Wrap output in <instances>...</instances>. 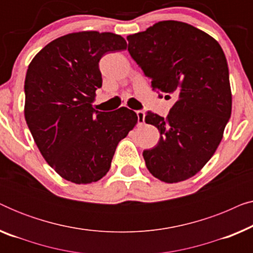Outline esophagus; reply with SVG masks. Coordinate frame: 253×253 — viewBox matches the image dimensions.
Wrapping results in <instances>:
<instances>
[{
  "label": "esophagus",
  "mask_w": 253,
  "mask_h": 253,
  "mask_svg": "<svg viewBox=\"0 0 253 253\" xmlns=\"http://www.w3.org/2000/svg\"><path fill=\"white\" fill-rule=\"evenodd\" d=\"M136 114L138 117V124H143L145 121V113L143 112V110H137Z\"/></svg>",
  "instance_id": "obj_1"
}]
</instances>
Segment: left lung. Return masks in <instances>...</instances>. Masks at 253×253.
I'll list each match as a JSON object with an SVG mask.
<instances>
[{
    "label": "left lung",
    "instance_id": "left-lung-1",
    "mask_svg": "<svg viewBox=\"0 0 253 253\" xmlns=\"http://www.w3.org/2000/svg\"><path fill=\"white\" fill-rule=\"evenodd\" d=\"M127 50L154 91L174 95L164 119L151 112L145 122L157 126L160 140L143 152L154 177L177 183L195 176L215 153L231 115L229 70L219 42L177 20L155 23L126 37Z\"/></svg>",
    "mask_w": 253,
    "mask_h": 253
}]
</instances>
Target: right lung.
<instances>
[{
  "instance_id": "right-lung-1",
  "label": "right lung",
  "mask_w": 253,
  "mask_h": 253,
  "mask_svg": "<svg viewBox=\"0 0 253 253\" xmlns=\"http://www.w3.org/2000/svg\"><path fill=\"white\" fill-rule=\"evenodd\" d=\"M126 49L119 34L83 31L60 37L31 61L25 78L24 115L40 153L61 177L89 184L108 172L119 141L138 122L126 107L93 108L102 86L99 61Z\"/></svg>"
}]
</instances>
